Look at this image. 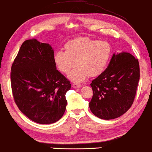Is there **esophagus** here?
Wrapping results in <instances>:
<instances>
[{"mask_svg": "<svg viewBox=\"0 0 152 152\" xmlns=\"http://www.w3.org/2000/svg\"><path fill=\"white\" fill-rule=\"evenodd\" d=\"M72 87H73L74 88H79L81 87V85L79 84L78 83H72Z\"/></svg>", "mask_w": 152, "mask_h": 152, "instance_id": "obj_1", "label": "esophagus"}]
</instances>
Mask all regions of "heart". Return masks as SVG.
<instances>
[{"label": "heart", "mask_w": 152, "mask_h": 152, "mask_svg": "<svg viewBox=\"0 0 152 152\" xmlns=\"http://www.w3.org/2000/svg\"><path fill=\"white\" fill-rule=\"evenodd\" d=\"M111 47L107 42L97 41L86 37L71 39L64 45V51L58 50L53 56L55 65L59 71L69 74L75 82H81L88 75L92 77L104 71L110 58Z\"/></svg>", "instance_id": "obj_1"}]
</instances>
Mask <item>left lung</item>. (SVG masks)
Segmentation results:
<instances>
[{
    "mask_svg": "<svg viewBox=\"0 0 152 152\" xmlns=\"http://www.w3.org/2000/svg\"><path fill=\"white\" fill-rule=\"evenodd\" d=\"M139 79L137 59L127 52L114 53L107 69L91 83L92 113L105 120L123 115L132 105Z\"/></svg>",
    "mask_w": 152,
    "mask_h": 152,
    "instance_id": "obj_1",
    "label": "left lung"
}]
</instances>
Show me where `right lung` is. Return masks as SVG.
I'll use <instances>...</instances> for the list:
<instances>
[{
  "mask_svg": "<svg viewBox=\"0 0 152 152\" xmlns=\"http://www.w3.org/2000/svg\"><path fill=\"white\" fill-rule=\"evenodd\" d=\"M54 51L36 39L21 45L11 69V84L20 110L33 121L51 124L62 117L70 81L56 69Z\"/></svg>",
  "mask_w": 152,
  "mask_h": 152,
  "instance_id": "1",
  "label": "right lung"
}]
</instances>
